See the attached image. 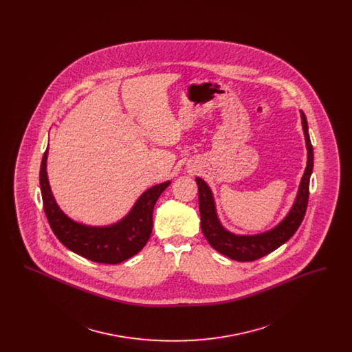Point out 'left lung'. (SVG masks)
<instances>
[{
    "label": "left lung",
    "mask_w": 352,
    "mask_h": 352,
    "mask_svg": "<svg viewBox=\"0 0 352 352\" xmlns=\"http://www.w3.org/2000/svg\"><path fill=\"white\" fill-rule=\"evenodd\" d=\"M301 113L302 131L307 151L306 168L302 175L301 182L296 199L285 218L268 231L256 234H237L228 231L221 223L217 212V204L210 186L197 177L195 181L199 191V211H201V232L210 245L219 253L232 258L234 261H253L264 257L270 252L285 244L301 226L309 201V184L313 173L314 154L309 137V128L305 113Z\"/></svg>",
    "instance_id": "8db88e82"
}]
</instances>
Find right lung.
<instances>
[{
  "instance_id": "add662e5",
  "label": "right lung",
  "mask_w": 352,
  "mask_h": 352,
  "mask_svg": "<svg viewBox=\"0 0 352 352\" xmlns=\"http://www.w3.org/2000/svg\"><path fill=\"white\" fill-rule=\"evenodd\" d=\"M49 146L43 154L39 184L43 208L51 230L69 251L101 264H120L141 251L153 230V210L160 195L171 181L154 184L144 191L131 211L116 223L108 226H88L69 218L55 201L47 177Z\"/></svg>"
}]
</instances>
